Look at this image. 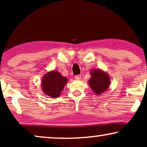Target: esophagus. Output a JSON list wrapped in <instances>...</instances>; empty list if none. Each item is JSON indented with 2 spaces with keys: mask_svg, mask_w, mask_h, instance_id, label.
Wrapping results in <instances>:
<instances>
[{
  "mask_svg": "<svg viewBox=\"0 0 147 147\" xmlns=\"http://www.w3.org/2000/svg\"><path fill=\"white\" fill-rule=\"evenodd\" d=\"M81 78H82V76L81 75H76V76H75V78L77 80H80L81 79Z\"/></svg>",
  "mask_w": 147,
  "mask_h": 147,
  "instance_id": "esophagus-1",
  "label": "esophagus"
}]
</instances>
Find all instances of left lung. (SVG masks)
<instances>
[{
  "label": "left lung",
  "instance_id": "left-lung-1",
  "mask_svg": "<svg viewBox=\"0 0 147 147\" xmlns=\"http://www.w3.org/2000/svg\"><path fill=\"white\" fill-rule=\"evenodd\" d=\"M110 84V78L101 70L95 69L91 72L89 85L96 95L103 93L108 89Z\"/></svg>",
  "mask_w": 147,
  "mask_h": 147
}]
</instances>
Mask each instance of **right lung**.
<instances>
[{
  "instance_id": "obj_1",
  "label": "right lung",
  "mask_w": 147,
  "mask_h": 147,
  "mask_svg": "<svg viewBox=\"0 0 147 147\" xmlns=\"http://www.w3.org/2000/svg\"><path fill=\"white\" fill-rule=\"evenodd\" d=\"M67 80L58 71H51L44 76L42 80V89L44 93L52 98L59 97Z\"/></svg>"
}]
</instances>
